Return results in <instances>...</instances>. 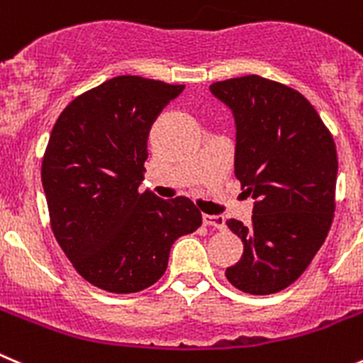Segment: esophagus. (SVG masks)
Listing matches in <instances>:
<instances>
[{"label":"esophagus","mask_w":363,"mask_h":363,"mask_svg":"<svg viewBox=\"0 0 363 363\" xmlns=\"http://www.w3.org/2000/svg\"><path fill=\"white\" fill-rule=\"evenodd\" d=\"M203 224L206 226H213L217 230H224V217L223 216H208V213H203Z\"/></svg>","instance_id":"1"}]
</instances>
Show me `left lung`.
<instances>
[{
  "mask_svg": "<svg viewBox=\"0 0 363 363\" xmlns=\"http://www.w3.org/2000/svg\"><path fill=\"white\" fill-rule=\"evenodd\" d=\"M210 92L235 117V176L255 199L251 224L226 220L244 244L226 278L246 294H274L305 272L330 231L339 169L333 137L308 99L278 82L240 76Z\"/></svg>",
  "mask_w": 363,
  "mask_h": 363,
  "instance_id": "obj_1",
  "label": "left lung"
}]
</instances>
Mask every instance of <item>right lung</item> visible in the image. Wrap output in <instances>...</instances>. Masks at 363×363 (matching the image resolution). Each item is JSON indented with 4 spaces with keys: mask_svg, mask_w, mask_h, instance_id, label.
Wrapping results in <instances>:
<instances>
[{
    "mask_svg": "<svg viewBox=\"0 0 363 363\" xmlns=\"http://www.w3.org/2000/svg\"><path fill=\"white\" fill-rule=\"evenodd\" d=\"M185 85L116 76L72 99L43 158L57 242L82 278L113 294L151 287L176 239L201 226L189 198L139 192L151 124Z\"/></svg>",
    "mask_w": 363,
    "mask_h": 363,
    "instance_id": "obj_1",
    "label": "right lung"
}]
</instances>
